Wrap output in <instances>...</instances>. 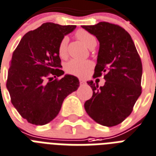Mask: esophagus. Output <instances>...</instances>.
<instances>
[{
    "label": "esophagus",
    "instance_id": "34e87169",
    "mask_svg": "<svg viewBox=\"0 0 156 156\" xmlns=\"http://www.w3.org/2000/svg\"><path fill=\"white\" fill-rule=\"evenodd\" d=\"M80 83L81 84H84V83H85V80H84V79H80Z\"/></svg>",
    "mask_w": 156,
    "mask_h": 156
}]
</instances>
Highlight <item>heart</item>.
Returning a JSON list of instances; mask_svg holds the SVG:
<instances>
[{
    "label": "heart",
    "mask_w": 156,
    "mask_h": 156,
    "mask_svg": "<svg viewBox=\"0 0 156 156\" xmlns=\"http://www.w3.org/2000/svg\"><path fill=\"white\" fill-rule=\"evenodd\" d=\"M77 38L84 43V45L89 49H94L97 44V40L94 35H92L86 30L80 29L76 32ZM68 39L63 37L58 44V54L61 58H64L67 55V46ZM66 71L69 74L74 75L76 76H84L93 68V63L90 61H80L76 59H72L66 64Z\"/></svg>",
    "instance_id": "obj_1"
}]
</instances>
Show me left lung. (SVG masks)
I'll use <instances>...</instances> for the list:
<instances>
[{
	"label": "left lung",
	"mask_w": 156,
	"mask_h": 156,
	"mask_svg": "<svg viewBox=\"0 0 156 156\" xmlns=\"http://www.w3.org/2000/svg\"><path fill=\"white\" fill-rule=\"evenodd\" d=\"M82 28L99 41L94 77L105 73L103 86L88 81L93 96L84 102L87 114L95 122L112 127L120 124L133 111L142 94V65L130 35L121 27L100 22Z\"/></svg>",
	"instance_id": "8db88e82"
}]
</instances>
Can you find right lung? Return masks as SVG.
Segmentation results:
<instances>
[{
  "instance_id": "right-lung-1",
  "label": "right lung",
  "mask_w": 156,
  "mask_h": 156,
  "mask_svg": "<svg viewBox=\"0 0 156 156\" xmlns=\"http://www.w3.org/2000/svg\"><path fill=\"white\" fill-rule=\"evenodd\" d=\"M76 27L43 23L24 35L13 53L6 88L12 104L30 124L44 125L53 120L67 96L80 86L78 78L72 75L52 80V76L64 74L58 44Z\"/></svg>"
}]
</instances>
